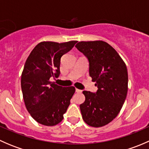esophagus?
<instances>
[{
	"label": "esophagus",
	"instance_id": "obj_1",
	"mask_svg": "<svg viewBox=\"0 0 149 149\" xmlns=\"http://www.w3.org/2000/svg\"><path fill=\"white\" fill-rule=\"evenodd\" d=\"M76 92H77V93H81L82 91H81V90H80V89H78V88H76Z\"/></svg>",
	"mask_w": 149,
	"mask_h": 149
}]
</instances>
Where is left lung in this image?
<instances>
[{
    "label": "left lung",
    "instance_id": "1",
    "mask_svg": "<svg viewBox=\"0 0 149 149\" xmlns=\"http://www.w3.org/2000/svg\"><path fill=\"white\" fill-rule=\"evenodd\" d=\"M76 47L85 55L89 76L96 82L95 93L84 91L80 104L84 120L98 127L113 120L120 111L127 92V67L117 51L104 41L79 42Z\"/></svg>",
    "mask_w": 149,
    "mask_h": 149
}]
</instances>
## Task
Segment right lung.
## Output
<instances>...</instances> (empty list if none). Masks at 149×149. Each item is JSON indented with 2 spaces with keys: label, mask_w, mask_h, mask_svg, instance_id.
<instances>
[{
  "label": "right lung",
  "mask_w": 149,
  "mask_h": 149,
  "mask_svg": "<svg viewBox=\"0 0 149 149\" xmlns=\"http://www.w3.org/2000/svg\"><path fill=\"white\" fill-rule=\"evenodd\" d=\"M76 42H42L26 59L21 79L24 101L29 113L40 124L52 126L63 119L75 88L61 86L49 79L60 76L61 57Z\"/></svg>",
  "instance_id": "obj_1"
}]
</instances>
